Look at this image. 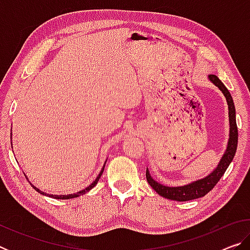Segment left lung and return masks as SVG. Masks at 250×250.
<instances>
[{
	"label": "left lung",
	"mask_w": 250,
	"mask_h": 250,
	"mask_svg": "<svg viewBox=\"0 0 250 250\" xmlns=\"http://www.w3.org/2000/svg\"><path fill=\"white\" fill-rule=\"evenodd\" d=\"M209 80L221 89V91L226 97L227 104H228V110H229V124H230V131H229V140H228V146L225 154L219 162L218 167H216L211 174H209L205 179L198 180L194 183H191L188 185L180 186V188H168V186L161 185L158 182H155L150 176L149 172L146 170V176L147 183L151 185V188L159 194V195L168 198V200L173 201H179V202H186L195 200V198H200L202 196H205L207 193H209L211 189L214 188V186L218 183V181L221 180V177L224 175V173L226 172L227 167H229L230 162L234 159L236 149H237V142H238V130H237V124H236V113H235V105L234 101H232L231 96L229 91L227 90L221 80L218 79L216 75H209Z\"/></svg>",
	"instance_id": "8db88e82"
}]
</instances>
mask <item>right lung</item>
Here are the masks:
<instances>
[{
    "mask_svg": "<svg viewBox=\"0 0 250 250\" xmlns=\"http://www.w3.org/2000/svg\"><path fill=\"white\" fill-rule=\"evenodd\" d=\"M103 172H104V168H103V170H101L100 174H99L98 176H97V179L94 181V183H91L89 186H88V188H86L84 189H83V191L77 192V193H75V194H69V195H49V196H50V197H54V198H57V200H69V198H75V197H78V196H80V195H83V194H84L86 192L89 191V189H91V188H94V186H95L97 183H98V181H99V179H100L101 174H103ZM33 188H35L37 192H40L41 194H43V195H46V193L40 191V189H39V188H36L35 186H33Z\"/></svg>",
    "mask_w": 250,
    "mask_h": 250,
    "instance_id": "right-lung-1",
    "label": "right lung"
}]
</instances>
